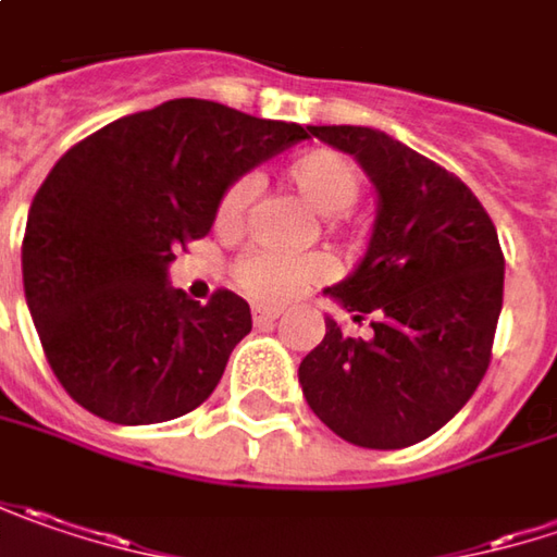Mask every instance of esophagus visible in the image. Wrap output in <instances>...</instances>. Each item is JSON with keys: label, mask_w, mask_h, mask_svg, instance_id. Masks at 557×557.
Listing matches in <instances>:
<instances>
[{"label": "esophagus", "mask_w": 557, "mask_h": 557, "mask_svg": "<svg viewBox=\"0 0 557 557\" xmlns=\"http://www.w3.org/2000/svg\"><path fill=\"white\" fill-rule=\"evenodd\" d=\"M282 317V310H275V307H253V322L257 325H269V322H275Z\"/></svg>", "instance_id": "obj_1"}]
</instances>
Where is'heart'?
I'll use <instances>...</instances> for the list:
<instances>
[{
    "label": "heart",
    "instance_id": "b5f03b06",
    "mask_svg": "<svg viewBox=\"0 0 557 557\" xmlns=\"http://www.w3.org/2000/svg\"><path fill=\"white\" fill-rule=\"evenodd\" d=\"M285 178L300 190V197L310 207L325 215V225L332 235L354 240V232L345 222V212L363 194V172L350 162L348 156L338 150H325V147L307 150V153L294 156L285 165ZM253 194H257V182L250 175H240L228 184L225 194L219 197V209H215L219 225L235 228L250 207ZM325 275H329V260L320 253L285 257L275 250H250L235 265V285L260 304H288L304 288L322 282Z\"/></svg>",
    "mask_w": 557,
    "mask_h": 557
}]
</instances>
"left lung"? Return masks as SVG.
<instances>
[{"instance_id":"8db88e82","label":"left lung","mask_w":557,"mask_h":557,"mask_svg":"<svg viewBox=\"0 0 557 557\" xmlns=\"http://www.w3.org/2000/svg\"><path fill=\"white\" fill-rule=\"evenodd\" d=\"M350 153L379 194L370 250L329 288L370 338L325 320L300 363L304 398L360 448H407L438 432L483 382L505 294V253L473 190L385 131L307 125Z\"/></svg>"}]
</instances>
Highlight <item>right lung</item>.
<instances>
[{
	"mask_svg": "<svg viewBox=\"0 0 557 557\" xmlns=\"http://www.w3.org/2000/svg\"><path fill=\"white\" fill-rule=\"evenodd\" d=\"M307 140L209 99H169L99 127L40 184L21 244L24 297L55 379L109 423L190 413L250 332L235 292L207 304L169 288L175 250L209 235L247 169Z\"/></svg>",
	"mask_w": 557,
	"mask_h": 557,
	"instance_id": "add662e5",
	"label": "right lung"
}]
</instances>
